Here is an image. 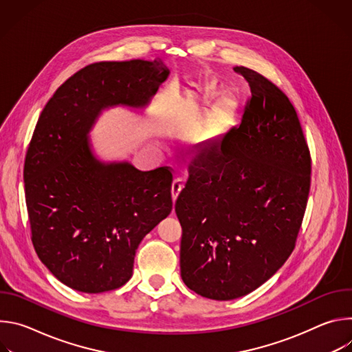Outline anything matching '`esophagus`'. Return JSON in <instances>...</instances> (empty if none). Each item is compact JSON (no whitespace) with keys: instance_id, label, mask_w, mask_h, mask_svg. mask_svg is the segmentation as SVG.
I'll use <instances>...</instances> for the list:
<instances>
[{"instance_id":"1","label":"esophagus","mask_w":352,"mask_h":352,"mask_svg":"<svg viewBox=\"0 0 352 352\" xmlns=\"http://www.w3.org/2000/svg\"><path fill=\"white\" fill-rule=\"evenodd\" d=\"M182 188H184V182H182V179H181L179 177L174 178L173 185H171V192H173V199H174V200L178 197V195H179V192H181V189H182Z\"/></svg>"}]
</instances>
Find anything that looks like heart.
<instances>
[{
	"mask_svg": "<svg viewBox=\"0 0 352 352\" xmlns=\"http://www.w3.org/2000/svg\"><path fill=\"white\" fill-rule=\"evenodd\" d=\"M236 109H238V103L232 96H223L219 100L216 106L213 107V110L210 111L202 128V132H200V138H199L200 147H206L230 128V125L232 124L236 116Z\"/></svg>",
	"mask_w": 352,
	"mask_h": 352,
	"instance_id": "heart-1",
	"label": "heart"
}]
</instances>
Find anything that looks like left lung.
<instances>
[{
	"mask_svg": "<svg viewBox=\"0 0 352 352\" xmlns=\"http://www.w3.org/2000/svg\"><path fill=\"white\" fill-rule=\"evenodd\" d=\"M250 87L242 122L189 166L175 213L185 285L216 300L255 291L288 259L311 188V155L289 98L235 67Z\"/></svg>",
	"mask_w": 352,
	"mask_h": 352,
	"instance_id": "1",
	"label": "left lung"
}]
</instances>
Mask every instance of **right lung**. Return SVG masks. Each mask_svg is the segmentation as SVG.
I'll list each match as a JSON object with an SVG mask.
<instances>
[{"instance_id": "right-lung-1", "label": "right lung", "mask_w": 352, "mask_h": 352, "mask_svg": "<svg viewBox=\"0 0 352 352\" xmlns=\"http://www.w3.org/2000/svg\"><path fill=\"white\" fill-rule=\"evenodd\" d=\"M168 75L162 60L90 64L57 89L38 117L23 168L32 242L43 265L72 289L122 287L140 241L171 213L167 167L140 171L102 162L89 140L103 110L146 107Z\"/></svg>"}]
</instances>
